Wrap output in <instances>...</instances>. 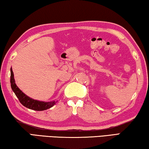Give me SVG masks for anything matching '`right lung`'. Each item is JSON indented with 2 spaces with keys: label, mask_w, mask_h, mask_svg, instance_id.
<instances>
[{
  "label": "right lung",
  "mask_w": 149,
  "mask_h": 149,
  "mask_svg": "<svg viewBox=\"0 0 149 149\" xmlns=\"http://www.w3.org/2000/svg\"><path fill=\"white\" fill-rule=\"evenodd\" d=\"M10 84L11 88L13 91L14 92V94L18 97L19 101L20 103L23 105L24 106L26 107L27 108L36 111H43L49 108H51L56 104L55 101L52 102H43L37 100H34L31 98L26 95L24 92L21 91L19 88L17 86V85L15 83V80L14 78V73L13 71L12 68L10 69Z\"/></svg>",
  "instance_id": "right-lung-1"
}]
</instances>
